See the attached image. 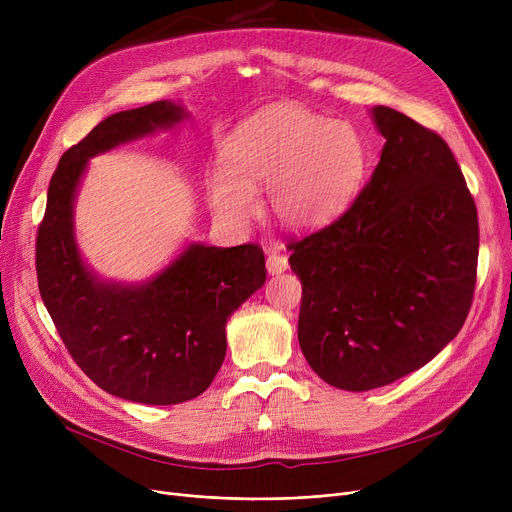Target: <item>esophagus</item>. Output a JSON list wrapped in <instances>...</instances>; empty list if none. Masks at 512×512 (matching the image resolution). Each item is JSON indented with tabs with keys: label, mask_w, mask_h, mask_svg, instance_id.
Wrapping results in <instances>:
<instances>
[{
	"label": "esophagus",
	"mask_w": 512,
	"mask_h": 512,
	"mask_svg": "<svg viewBox=\"0 0 512 512\" xmlns=\"http://www.w3.org/2000/svg\"><path fill=\"white\" fill-rule=\"evenodd\" d=\"M265 267H267V272H270L272 276L274 274H282L286 267H288V257L282 251H272L270 255H267V259H265Z\"/></svg>",
	"instance_id": "1"
}]
</instances>
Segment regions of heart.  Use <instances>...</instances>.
<instances>
[{"label":"heart","instance_id":"b5f03b06","mask_svg":"<svg viewBox=\"0 0 512 512\" xmlns=\"http://www.w3.org/2000/svg\"><path fill=\"white\" fill-rule=\"evenodd\" d=\"M228 170L209 180L215 213L245 220L267 186L276 218L294 230L332 222L353 201L365 170L361 134L299 105H278L242 124L224 149Z\"/></svg>","mask_w":512,"mask_h":512}]
</instances>
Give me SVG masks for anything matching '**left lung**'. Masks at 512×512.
Wrapping results in <instances>:
<instances>
[{
	"label": "left lung",
	"instance_id": "obj_1",
	"mask_svg": "<svg viewBox=\"0 0 512 512\" xmlns=\"http://www.w3.org/2000/svg\"><path fill=\"white\" fill-rule=\"evenodd\" d=\"M369 182L330 226L290 240L301 278L299 344L321 380L388 386L461 332L477 282V207L448 143L392 107Z\"/></svg>",
	"mask_w": 512,
	"mask_h": 512
}]
</instances>
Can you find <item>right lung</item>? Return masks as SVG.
Masks as SVG:
<instances>
[{
	"mask_svg": "<svg viewBox=\"0 0 512 512\" xmlns=\"http://www.w3.org/2000/svg\"><path fill=\"white\" fill-rule=\"evenodd\" d=\"M182 116L180 105L153 101L101 120L62 155L37 232L39 292L70 357L101 390L143 405H176L209 388L226 357L228 317L265 282L255 242L191 245L141 286L101 282L80 259L72 205L87 159Z\"/></svg>",
	"mask_w": 512,
	"mask_h": 512,
	"instance_id": "add662e5",
	"label": "right lung"
}]
</instances>
